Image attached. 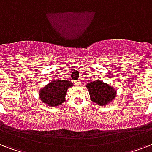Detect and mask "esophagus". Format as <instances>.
<instances>
[{
    "label": "esophagus",
    "instance_id": "esophagus-1",
    "mask_svg": "<svg viewBox=\"0 0 152 152\" xmlns=\"http://www.w3.org/2000/svg\"><path fill=\"white\" fill-rule=\"evenodd\" d=\"M76 85H80V81H76Z\"/></svg>",
    "mask_w": 152,
    "mask_h": 152
}]
</instances>
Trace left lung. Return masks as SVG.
Wrapping results in <instances>:
<instances>
[{
    "label": "left lung",
    "mask_w": 152,
    "mask_h": 152,
    "mask_svg": "<svg viewBox=\"0 0 152 152\" xmlns=\"http://www.w3.org/2000/svg\"><path fill=\"white\" fill-rule=\"evenodd\" d=\"M90 98L99 106H105L112 102L116 96V91L112 87L99 80L90 82L87 84Z\"/></svg>",
    "instance_id": "obj_1"
}]
</instances>
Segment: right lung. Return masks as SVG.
<instances>
[{
  "mask_svg": "<svg viewBox=\"0 0 152 152\" xmlns=\"http://www.w3.org/2000/svg\"><path fill=\"white\" fill-rule=\"evenodd\" d=\"M72 86H73V84L69 80H61L51 81L39 91L40 99L48 106H59L65 101L67 90Z\"/></svg>",
  "mask_w": 152,
  "mask_h": 152,
  "instance_id": "1",
  "label": "right lung"
}]
</instances>
